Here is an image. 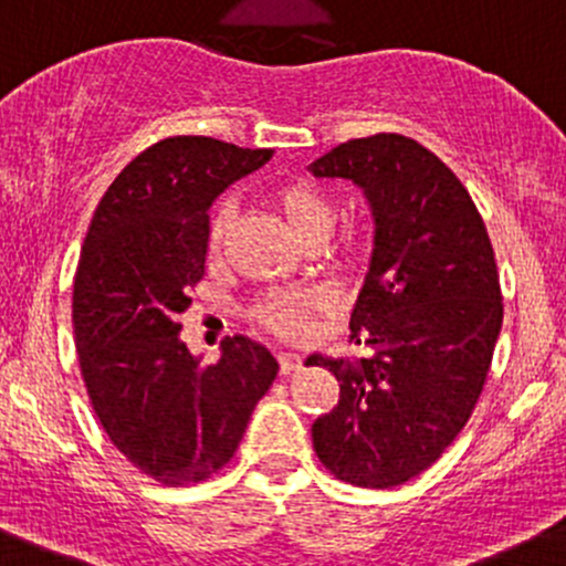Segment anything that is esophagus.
I'll return each instance as SVG.
<instances>
[{
  "label": "esophagus",
  "instance_id": "esophagus-1",
  "mask_svg": "<svg viewBox=\"0 0 566 566\" xmlns=\"http://www.w3.org/2000/svg\"><path fill=\"white\" fill-rule=\"evenodd\" d=\"M277 365H281L283 376H289V373H294V370L302 368V357H300V354L283 352V354H277Z\"/></svg>",
  "mask_w": 566,
  "mask_h": 566
}]
</instances>
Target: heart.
Wrapping results in <instances>:
<instances>
[{
	"label": "heart",
	"mask_w": 566,
	"mask_h": 566,
	"mask_svg": "<svg viewBox=\"0 0 566 566\" xmlns=\"http://www.w3.org/2000/svg\"><path fill=\"white\" fill-rule=\"evenodd\" d=\"M275 203L281 209L283 220L289 223L291 234L296 240H305L311 234H329L332 223H335V207H332L329 196L313 182H285L275 190ZM231 223V207H223L214 212L212 229H209V250H218L223 242L226 229ZM326 305V291L322 289H305V291H275V294L264 296L255 307V318L266 326V329L277 332V335H302L307 329V318L313 311Z\"/></svg>",
	"instance_id": "1"
}]
</instances>
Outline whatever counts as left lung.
<instances>
[{
	"label": "left lung",
	"mask_w": 566,
	"mask_h": 566,
	"mask_svg": "<svg viewBox=\"0 0 566 566\" xmlns=\"http://www.w3.org/2000/svg\"><path fill=\"white\" fill-rule=\"evenodd\" d=\"M307 171L354 182L373 214L352 313V340L373 354L305 359L340 381L313 447L348 485H403L441 458L480 400L504 318L496 255L469 190L413 138H354Z\"/></svg>",
	"instance_id": "left-lung-1"
}]
</instances>
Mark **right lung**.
Wrapping results in <instances>:
<instances>
[{
  "instance_id": "right-lung-1",
  "label": "right lung",
  "mask_w": 566,
  "mask_h": 566,
  "mask_svg": "<svg viewBox=\"0 0 566 566\" xmlns=\"http://www.w3.org/2000/svg\"><path fill=\"white\" fill-rule=\"evenodd\" d=\"M270 157L207 136L163 138L122 168L86 231L73 289L81 376L111 444L160 485L229 463L277 376V359L244 335L226 337L203 368L177 322L203 277L214 198Z\"/></svg>"
}]
</instances>
